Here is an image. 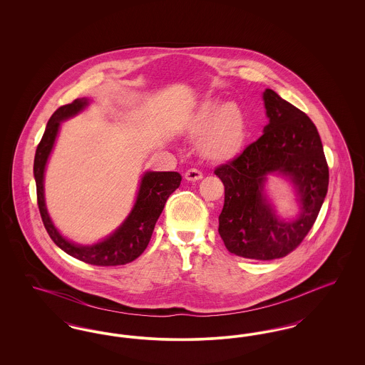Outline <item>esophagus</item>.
Returning <instances> with one entry per match:
<instances>
[{
	"mask_svg": "<svg viewBox=\"0 0 365 365\" xmlns=\"http://www.w3.org/2000/svg\"><path fill=\"white\" fill-rule=\"evenodd\" d=\"M185 179L189 180V182H198V180L202 179V173H200V171L195 170V168H191L189 171H186Z\"/></svg>",
	"mask_w": 365,
	"mask_h": 365,
	"instance_id": "1",
	"label": "esophagus"
}]
</instances>
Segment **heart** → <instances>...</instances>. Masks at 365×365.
I'll return each mask as SVG.
<instances>
[{
  "instance_id": "heart-1",
  "label": "heart",
  "mask_w": 365,
  "mask_h": 365,
  "mask_svg": "<svg viewBox=\"0 0 365 365\" xmlns=\"http://www.w3.org/2000/svg\"><path fill=\"white\" fill-rule=\"evenodd\" d=\"M179 131L187 138H200V155L215 164H227L238 158L247 140V122L242 109L217 98L197 105L180 123Z\"/></svg>"
}]
</instances>
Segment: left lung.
Listing matches in <instances>:
<instances>
[{
	"mask_svg": "<svg viewBox=\"0 0 365 365\" xmlns=\"http://www.w3.org/2000/svg\"><path fill=\"white\" fill-rule=\"evenodd\" d=\"M268 124L242 155L215 170L225 185L219 234L228 252L253 260L287 256L302 242L320 212L329 189V167L312 120L278 93H262ZM269 174L294 186L299 213L278 217L264 192Z\"/></svg>",
	"mask_w": 365,
	"mask_h": 365,
	"instance_id": "left-lung-1",
	"label": "left lung"
}]
</instances>
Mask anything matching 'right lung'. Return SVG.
Returning <instances> with one entry per match:
<instances>
[{"label": "right lung", "mask_w": 365, "mask_h": 365, "mask_svg": "<svg viewBox=\"0 0 365 365\" xmlns=\"http://www.w3.org/2000/svg\"><path fill=\"white\" fill-rule=\"evenodd\" d=\"M88 104V98H78L72 104L60 106L46 124L34 158L38 208L43 226L51 235L53 242L67 255L91 265H123L138 259L148 247L157 219L160 217L168 197L180 186L182 176L178 173L146 171L140 178L134 207L122 225L112 234L93 245H79L67 240L53 225L52 219L48 213L43 187L45 170L61 123L85 110Z\"/></svg>", "instance_id": "1"}]
</instances>
